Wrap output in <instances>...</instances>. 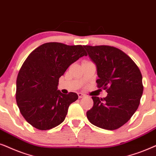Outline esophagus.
I'll return each mask as SVG.
<instances>
[{
	"label": "esophagus",
	"instance_id": "34e87169",
	"mask_svg": "<svg viewBox=\"0 0 156 156\" xmlns=\"http://www.w3.org/2000/svg\"><path fill=\"white\" fill-rule=\"evenodd\" d=\"M78 98H82L85 97V95L83 94V93H78Z\"/></svg>",
	"mask_w": 156,
	"mask_h": 156
}]
</instances>
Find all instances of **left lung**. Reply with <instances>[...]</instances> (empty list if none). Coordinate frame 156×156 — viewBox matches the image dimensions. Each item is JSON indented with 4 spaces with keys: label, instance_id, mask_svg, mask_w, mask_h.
Returning a JSON list of instances; mask_svg holds the SVG:
<instances>
[{
    "label": "left lung",
    "instance_id": "left-lung-1",
    "mask_svg": "<svg viewBox=\"0 0 156 156\" xmlns=\"http://www.w3.org/2000/svg\"><path fill=\"white\" fill-rule=\"evenodd\" d=\"M96 66L98 88L107 96H92L93 106L86 113L97 127L115 130L127 123L138 109L142 96V75L138 66L120 49L108 45H84Z\"/></svg>",
    "mask_w": 156,
    "mask_h": 156
}]
</instances>
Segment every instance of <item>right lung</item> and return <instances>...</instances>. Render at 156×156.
Masks as SVG:
<instances>
[{
  "label": "right lung",
  "instance_id": "right-lung-1",
  "mask_svg": "<svg viewBox=\"0 0 156 156\" xmlns=\"http://www.w3.org/2000/svg\"><path fill=\"white\" fill-rule=\"evenodd\" d=\"M82 45L46 43L35 49L23 64L16 80V103L28 123L45 130L63 123L68 108L78 98L76 93L58 90L59 78L80 58Z\"/></svg>",
  "mask_w": 156,
  "mask_h": 156
}]
</instances>
